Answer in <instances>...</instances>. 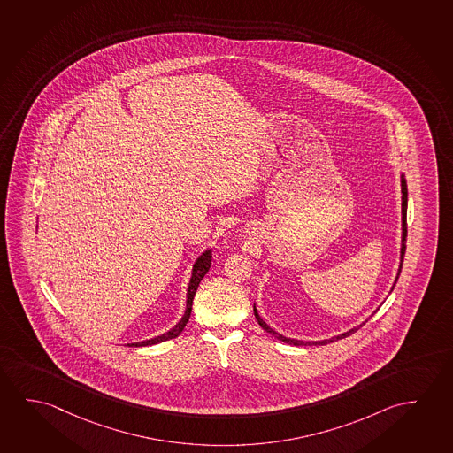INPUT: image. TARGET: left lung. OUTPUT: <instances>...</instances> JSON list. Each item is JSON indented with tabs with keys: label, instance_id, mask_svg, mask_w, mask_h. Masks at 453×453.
Segmentation results:
<instances>
[{
	"label": "left lung",
	"instance_id": "8db88e82",
	"mask_svg": "<svg viewBox=\"0 0 453 453\" xmlns=\"http://www.w3.org/2000/svg\"><path fill=\"white\" fill-rule=\"evenodd\" d=\"M402 220H403V241H402V263H400V269H398V275L402 273L403 266V259H404V251H406V236H408V226H406V209H408V187H406V180H404V176H402ZM396 280H398V277H396ZM253 313H255V318H257V321H258L259 326L265 329V331L269 332L271 335L273 337L279 338L280 342L283 343H288V345H295V346H307V345H327V343H332V342H337L340 338L348 337V335H351L354 332L357 331L359 327H362L364 324H360L359 327H356V329H351V331L345 332V334H342V335H337V337L329 338V340H321V342H302V340H295V338H288L280 335L279 332L273 331L271 329L269 326H267L263 319H261V316L258 315V311L257 309L253 307Z\"/></svg>",
	"mask_w": 453,
	"mask_h": 453
}]
</instances>
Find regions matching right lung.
I'll return each instance as SVG.
<instances>
[{"mask_svg":"<svg viewBox=\"0 0 453 453\" xmlns=\"http://www.w3.org/2000/svg\"><path fill=\"white\" fill-rule=\"evenodd\" d=\"M211 259H212V253H211V250H206L200 258L196 259V263H195L192 279H190L188 289H187L186 313L180 318V323L176 324L172 331H168L166 334H162V335L151 338V340H144V342H140V343H130L129 346L157 345V343H162V342H166V340L178 337L180 332L184 331L187 321H188V318H190V313H192V302H194L195 293H196V289H198V285H200V281L203 280V277L206 275L209 267H211Z\"/></svg>","mask_w":453,"mask_h":453,"instance_id":"right-lung-1","label":"right lung"}]
</instances>
